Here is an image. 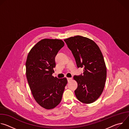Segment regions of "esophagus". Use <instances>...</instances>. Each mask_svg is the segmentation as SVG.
Wrapping results in <instances>:
<instances>
[{
	"instance_id": "esophagus-1",
	"label": "esophagus",
	"mask_w": 129,
	"mask_h": 129,
	"mask_svg": "<svg viewBox=\"0 0 129 129\" xmlns=\"http://www.w3.org/2000/svg\"><path fill=\"white\" fill-rule=\"evenodd\" d=\"M67 80H68V82H70L71 80H72V78H67Z\"/></svg>"
}]
</instances>
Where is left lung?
<instances>
[{
	"mask_svg": "<svg viewBox=\"0 0 129 129\" xmlns=\"http://www.w3.org/2000/svg\"><path fill=\"white\" fill-rule=\"evenodd\" d=\"M64 41L74 56L78 67H84L83 75L73 77L78 83L76 96L83 103H93L102 94L107 77L103 54L93 40L83 36L71 37Z\"/></svg>",
	"mask_w": 129,
	"mask_h": 129,
	"instance_id": "1",
	"label": "left lung"
}]
</instances>
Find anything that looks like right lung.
I'll list each match as a JSON object with an SVG mask.
<instances>
[{
  "mask_svg": "<svg viewBox=\"0 0 129 129\" xmlns=\"http://www.w3.org/2000/svg\"><path fill=\"white\" fill-rule=\"evenodd\" d=\"M61 40L44 39L38 42L29 52L26 61V76L32 95L40 106L51 109L61 101L66 78L52 76L56 67L55 57L64 46Z\"/></svg>",
  "mask_w": 129,
  "mask_h": 129,
  "instance_id": "right-lung-1",
  "label": "right lung"
}]
</instances>
